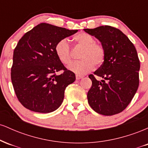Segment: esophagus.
<instances>
[{
  "label": "esophagus",
  "instance_id": "34e87169",
  "mask_svg": "<svg viewBox=\"0 0 148 148\" xmlns=\"http://www.w3.org/2000/svg\"><path fill=\"white\" fill-rule=\"evenodd\" d=\"M81 78H83V76H81V75H78V74H76V80L81 79Z\"/></svg>",
  "mask_w": 148,
  "mask_h": 148
}]
</instances>
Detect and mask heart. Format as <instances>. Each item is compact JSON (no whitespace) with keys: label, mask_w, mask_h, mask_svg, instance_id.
Instances as JSON below:
<instances>
[{"label":"heart","mask_w":148,"mask_h":148,"mask_svg":"<svg viewBox=\"0 0 148 148\" xmlns=\"http://www.w3.org/2000/svg\"><path fill=\"white\" fill-rule=\"evenodd\" d=\"M74 43L78 47H83L80 54L82 60L72 62L68 68L78 75H84L90 72L95 66L99 67L104 62L106 51L101 44L95 42L92 35L85 33L76 34L73 37ZM55 52L58 60L62 64H70L73 58V51L68 40L63 38L59 40L55 46Z\"/></svg>","instance_id":"obj_1"}]
</instances>
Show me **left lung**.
Instances as JSON below:
<instances>
[{"mask_svg":"<svg viewBox=\"0 0 148 148\" xmlns=\"http://www.w3.org/2000/svg\"><path fill=\"white\" fill-rule=\"evenodd\" d=\"M84 31L97 38L106 51L101 67L88 76L92 81L88 103L101 115L118 114L130 104L138 90L140 60L136 49L128 37L114 27L102 25Z\"/></svg>","mask_w":148,"mask_h":148,"instance_id":"left-lung-1","label":"left lung"}]
</instances>
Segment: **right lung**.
Masks as SVG:
<instances>
[{"label":"right lung","instance_id":"right-lung-1","mask_svg":"<svg viewBox=\"0 0 148 148\" xmlns=\"http://www.w3.org/2000/svg\"><path fill=\"white\" fill-rule=\"evenodd\" d=\"M77 31L42 23L20 39L13 53L11 80L16 97L25 108L47 113L60 106L65 88L76 77L58 60L55 46ZM60 71L63 72L57 75Z\"/></svg>","mask_w":148,"mask_h":148}]
</instances>
